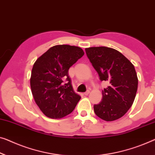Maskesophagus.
<instances>
[{"mask_svg":"<svg viewBox=\"0 0 155 155\" xmlns=\"http://www.w3.org/2000/svg\"><path fill=\"white\" fill-rule=\"evenodd\" d=\"M89 93H90V91H89V90H87L86 92H84V94H85V95H87V94H88Z\"/></svg>","mask_w":155,"mask_h":155,"instance_id":"1","label":"esophagus"}]
</instances>
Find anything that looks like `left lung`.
<instances>
[{
	"label": "left lung",
	"instance_id": "8db88e82",
	"mask_svg": "<svg viewBox=\"0 0 155 155\" xmlns=\"http://www.w3.org/2000/svg\"><path fill=\"white\" fill-rule=\"evenodd\" d=\"M85 50L101 81L109 84L102 91V100L94 105V113L106 121L120 118L131 107L137 92L138 78L134 66L114 48L99 47Z\"/></svg>",
	"mask_w": 155,
	"mask_h": 155
}]
</instances>
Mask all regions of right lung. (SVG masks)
Returning <instances> with one entry per match:
<instances>
[{
	"mask_svg": "<svg viewBox=\"0 0 155 155\" xmlns=\"http://www.w3.org/2000/svg\"><path fill=\"white\" fill-rule=\"evenodd\" d=\"M84 55L80 47L56 45L34 63L31 77L32 94L46 116L61 118L74 109L81 97L73 91L68 71Z\"/></svg>",
	"mask_w": 155,
	"mask_h": 155,
	"instance_id": "right-lung-1",
	"label": "right lung"
}]
</instances>
